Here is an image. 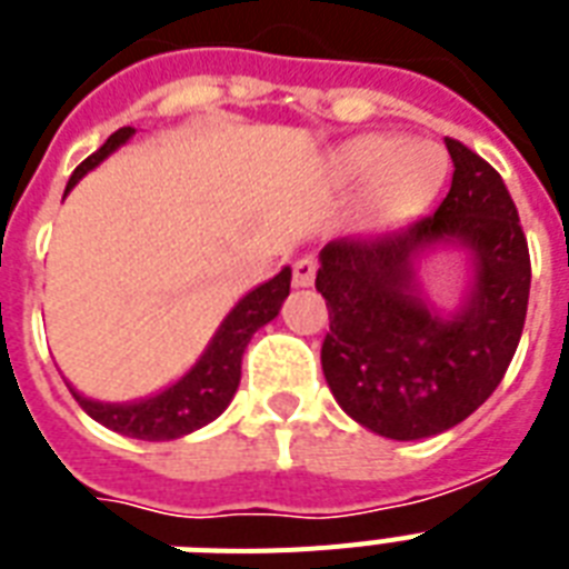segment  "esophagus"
<instances>
[{
	"label": "esophagus",
	"mask_w": 569,
	"mask_h": 569,
	"mask_svg": "<svg viewBox=\"0 0 569 569\" xmlns=\"http://www.w3.org/2000/svg\"><path fill=\"white\" fill-rule=\"evenodd\" d=\"M312 280H316V259L301 257L292 266V283L303 289V286H312Z\"/></svg>",
	"instance_id": "34e87169"
}]
</instances>
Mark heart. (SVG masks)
I'll return each mask as SVG.
<instances>
[{"instance_id":"obj_1","label":"heart","mask_w":569,"mask_h":569,"mask_svg":"<svg viewBox=\"0 0 569 569\" xmlns=\"http://www.w3.org/2000/svg\"><path fill=\"white\" fill-rule=\"evenodd\" d=\"M449 173V156L433 141L401 136H360L333 156V177L342 186H366V214L378 223L413 218L431 203Z\"/></svg>"}]
</instances>
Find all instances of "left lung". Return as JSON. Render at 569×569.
Segmentation results:
<instances>
[{"instance_id":"8db88e82","label":"left lung","mask_w":569,"mask_h":569,"mask_svg":"<svg viewBox=\"0 0 569 569\" xmlns=\"http://www.w3.org/2000/svg\"><path fill=\"white\" fill-rule=\"evenodd\" d=\"M455 173L437 212L401 230L333 239L316 289L330 330L321 369L339 407L389 440H422L476 413L520 346L531 259L520 214L493 164L446 138ZM440 240L477 257V283L451 320L427 310L412 259Z\"/></svg>"}]
</instances>
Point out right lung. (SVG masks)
Here are the masks:
<instances>
[{"label": "right lung", "mask_w": 569, "mask_h": 569, "mask_svg": "<svg viewBox=\"0 0 569 569\" xmlns=\"http://www.w3.org/2000/svg\"><path fill=\"white\" fill-rule=\"evenodd\" d=\"M132 132H136L132 127L111 132L109 141L76 168L70 182H67V191L73 189L91 168H97L111 150L127 144ZM289 280H292V271L283 268L274 280H268V283L244 295L232 307L230 316L223 319V325L206 348V355L197 360L194 369L159 396L136 401V405H102V401L79 396L76 389H70V392L91 419H97L111 431L123 433V437H136V440H177L182 433L203 428L212 419H218L223 407L230 405L232 396H236L241 378V355H244L250 337L280 312V303L289 295Z\"/></svg>", "instance_id": "right-lung-1"}]
</instances>
